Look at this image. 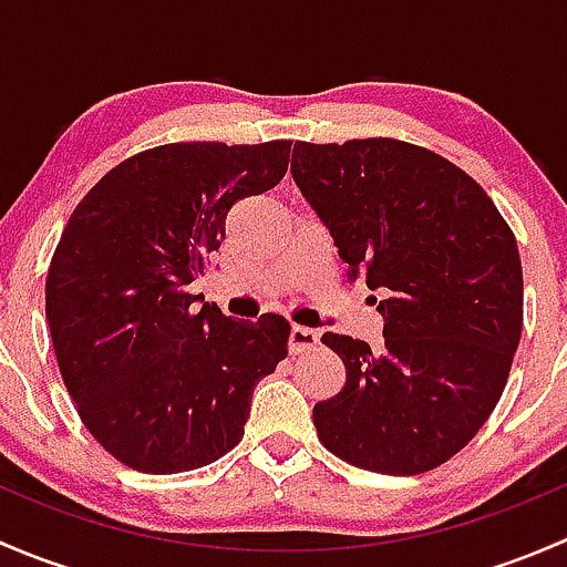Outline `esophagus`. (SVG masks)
Listing matches in <instances>:
<instances>
[{"label":"esophagus","mask_w":567,"mask_h":567,"mask_svg":"<svg viewBox=\"0 0 567 567\" xmlns=\"http://www.w3.org/2000/svg\"><path fill=\"white\" fill-rule=\"evenodd\" d=\"M320 342V334L316 329H310V326H293L290 329V353H305V351H312Z\"/></svg>","instance_id":"esophagus-1"}]
</instances>
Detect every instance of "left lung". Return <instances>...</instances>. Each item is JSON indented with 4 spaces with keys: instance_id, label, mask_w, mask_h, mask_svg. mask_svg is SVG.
<instances>
[{
    "instance_id": "left-lung-1",
    "label": "left lung",
    "mask_w": 567,
    "mask_h": 567,
    "mask_svg": "<svg viewBox=\"0 0 567 567\" xmlns=\"http://www.w3.org/2000/svg\"><path fill=\"white\" fill-rule=\"evenodd\" d=\"M290 173L346 277L384 296L381 351L320 337L346 364V386L312 409L320 444L368 472H431L472 442L511 375L524 323L516 236L474 177L411 142H296Z\"/></svg>"
}]
</instances>
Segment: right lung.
<instances>
[{
	"mask_svg": "<svg viewBox=\"0 0 567 567\" xmlns=\"http://www.w3.org/2000/svg\"><path fill=\"white\" fill-rule=\"evenodd\" d=\"M290 142H173L125 158L68 219L45 277L65 390L112 458L145 474L208 466L244 436L290 323L194 307L238 199L288 173Z\"/></svg>",
	"mask_w": 567,
	"mask_h": 567,
	"instance_id": "add662e5",
	"label": "right lung"
}]
</instances>
